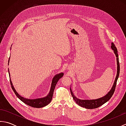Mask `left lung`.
<instances>
[{
	"label": "left lung",
	"mask_w": 126,
	"mask_h": 126,
	"mask_svg": "<svg viewBox=\"0 0 126 126\" xmlns=\"http://www.w3.org/2000/svg\"><path fill=\"white\" fill-rule=\"evenodd\" d=\"M111 49L114 50L115 54L116 55V60H117V75L116 77L115 80L113 87H112L110 92H109L106 96H104V97H101L100 98L96 99V100H79V99L76 98V97H75V96L74 95L73 93L70 89V92H71L72 97H73V99L75 100V101L76 102V103L77 104H79V106L82 107H84L87 109L97 108L99 107H100L101 106L103 105V104H104L108 101L110 100V98L112 97V96H113V95L114 94L115 90L117 81V79H118L119 74H120V64H119V56H118V53H117V48L113 43H111Z\"/></svg>",
	"instance_id": "1"
}]
</instances>
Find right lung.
Returning a JSON list of instances; mask_svg holds the SVG:
<instances>
[{"mask_svg": "<svg viewBox=\"0 0 126 126\" xmlns=\"http://www.w3.org/2000/svg\"><path fill=\"white\" fill-rule=\"evenodd\" d=\"M64 74L63 73H61L60 74H58L57 75H56L52 79V84H51V89L50 91V93H49V94L47 96H46L44 98H37V99H34V100H29V99L27 98H24V97L20 96L16 92V90L15 89L14 87H13L12 82L10 80V84L11 85V88L12 90H13V92L15 93L16 95L17 96V97L20 99V100L23 102L24 103L27 104V105L31 106L32 107H34V108H42L43 107L46 106L48 104H49L50 103L51 101L52 100V96H53V91H54L55 88L56 84H57V82L58 81V80L60 79L62 77H63Z\"/></svg>", "mask_w": 126, "mask_h": 126, "instance_id": "right-lung-1", "label": "right lung"}]
</instances>
